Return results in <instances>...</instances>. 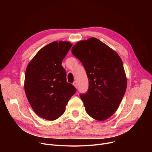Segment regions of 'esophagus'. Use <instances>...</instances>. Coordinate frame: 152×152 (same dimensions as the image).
Returning <instances> with one entry per match:
<instances>
[{"instance_id":"34e87169","label":"esophagus","mask_w":152,"mask_h":152,"mask_svg":"<svg viewBox=\"0 0 152 152\" xmlns=\"http://www.w3.org/2000/svg\"><path fill=\"white\" fill-rule=\"evenodd\" d=\"M73 85L75 86L76 88H77V83H76V81H75V82L73 83Z\"/></svg>"}]
</instances>
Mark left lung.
<instances>
[{"label": "left lung", "instance_id": "obj_1", "mask_svg": "<svg viewBox=\"0 0 152 152\" xmlns=\"http://www.w3.org/2000/svg\"><path fill=\"white\" fill-rule=\"evenodd\" d=\"M72 52L82 63L89 80L87 92L80 95L86 113L98 121L109 118L117 110L126 90L121 59L93 37L77 42Z\"/></svg>", "mask_w": 152, "mask_h": 152}]
</instances>
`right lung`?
Returning a JSON list of instances; mask_svg holds the SVG:
<instances>
[{
	"label": "right lung",
	"instance_id": "add662e5",
	"mask_svg": "<svg viewBox=\"0 0 152 152\" xmlns=\"http://www.w3.org/2000/svg\"><path fill=\"white\" fill-rule=\"evenodd\" d=\"M72 46L69 41H53L40 49L27 66L25 93L34 112L44 119L61 117L76 91L67 82L66 72L61 66Z\"/></svg>",
	"mask_w": 152,
	"mask_h": 152
}]
</instances>
